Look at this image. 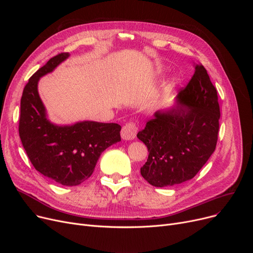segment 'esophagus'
Instances as JSON below:
<instances>
[{"label": "esophagus", "mask_w": 253, "mask_h": 253, "mask_svg": "<svg viewBox=\"0 0 253 253\" xmlns=\"http://www.w3.org/2000/svg\"><path fill=\"white\" fill-rule=\"evenodd\" d=\"M136 132H137V127L134 123L132 122H129L127 124H125L123 127H122V130H121V136L123 139L125 140H131L135 138L136 136Z\"/></svg>", "instance_id": "34e87169"}]
</instances>
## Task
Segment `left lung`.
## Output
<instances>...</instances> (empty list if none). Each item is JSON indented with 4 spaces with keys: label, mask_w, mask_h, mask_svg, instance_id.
<instances>
[{
    "label": "left lung",
    "mask_w": 253,
    "mask_h": 253,
    "mask_svg": "<svg viewBox=\"0 0 253 253\" xmlns=\"http://www.w3.org/2000/svg\"><path fill=\"white\" fill-rule=\"evenodd\" d=\"M219 118L217 91L204 66L196 64L177 105L157 112L137 133L149 150L142 177L158 188L192 179L215 151Z\"/></svg>",
    "instance_id": "8db88e82"
}]
</instances>
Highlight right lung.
<instances>
[{
	"mask_svg": "<svg viewBox=\"0 0 253 253\" xmlns=\"http://www.w3.org/2000/svg\"><path fill=\"white\" fill-rule=\"evenodd\" d=\"M70 56L60 53L39 69L25 85L20 100L19 136L37 171L62 185H78L94 171L101 153L121 140V126L93 121L58 126L47 119L38 82Z\"/></svg>",
	"mask_w": 253,
	"mask_h": 253,
	"instance_id": "add662e5",
	"label": "right lung"
}]
</instances>
